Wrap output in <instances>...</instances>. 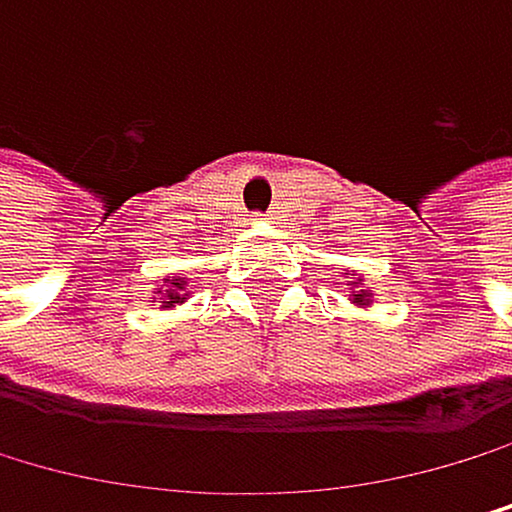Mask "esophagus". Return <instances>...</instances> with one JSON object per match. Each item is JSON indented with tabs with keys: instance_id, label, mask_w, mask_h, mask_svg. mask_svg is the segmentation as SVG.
Returning <instances> with one entry per match:
<instances>
[{
	"instance_id": "obj_1",
	"label": "esophagus",
	"mask_w": 512,
	"mask_h": 512,
	"mask_svg": "<svg viewBox=\"0 0 512 512\" xmlns=\"http://www.w3.org/2000/svg\"><path fill=\"white\" fill-rule=\"evenodd\" d=\"M253 221H259V224H266V221H272V214H253Z\"/></svg>"
}]
</instances>
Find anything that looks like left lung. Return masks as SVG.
Segmentation results:
<instances>
[{"label":"left lung","mask_w":512,"mask_h":512,"mask_svg":"<svg viewBox=\"0 0 512 512\" xmlns=\"http://www.w3.org/2000/svg\"><path fill=\"white\" fill-rule=\"evenodd\" d=\"M362 285V278L359 282H352V288H359ZM352 298V304H372V295H368V291H356V295H349Z\"/></svg>","instance_id":"1"}]
</instances>
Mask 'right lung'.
Masks as SVG:
<instances>
[{
    "instance_id": "1",
    "label": "right lung",
    "mask_w": 512,
    "mask_h": 512,
    "mask_svg": "<svg viewBox=\"0 0 512 512\" xmlns=\"http://www.w3.org/2000/svg\"><path fill=\"white\" fill-rule=\"evenodd\" d=\"M182 301H185V282L182 278H166V291H163L160 307H176Z\"/></svg>"
}]
</instances>
